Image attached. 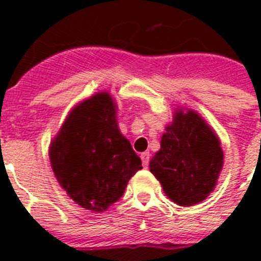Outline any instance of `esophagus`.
Segmentation results:
<instances>
[{"instance_id":"34e87169","label":"esophagus","mask_w":261,"mask_h":261,"mask_svg":"<svg viewBox=\"0 0 261 261\" xmlns=\"http://www.w3.org/2000/svg\"><path fill=\"white\" fill-rule=\"evenodd\" d=\"M141 160H142V165L143 168H147L149 165V161H150V154H149V151H145L141 154Z\"/></svg>"}]
</instances>
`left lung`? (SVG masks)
<instances>
[{
	"mask_svg": "<svg viewBox=\"0 0 261 261\" xmlns=\"http://www.w3.org/2000/svg\"><path fill=\"white\" fill-rule=\"evenodd\" d=\"M223 167L218 135L194 110L176 108L149 168L178 206H194L214 191Z\"/></svg>",
	"mask_w": 261,
	"mask_h": 261,
	"instance_id": "left-lung-1",
	"label": "left lung"
}]
</instances>
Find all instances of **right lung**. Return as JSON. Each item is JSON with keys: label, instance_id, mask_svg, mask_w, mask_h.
Returning a JSON list of instances; mask_svg holds the SVG:
<instances>
[{"label": "right lung", "instance_id": "right-lung-1", "mask_svg": "<svg viewBox=\"0 0 261 261\" xmlns=\"http://www.w3.org/2000/svg\"><path fill=\"white\" fill-rule=\"evenodd\" d=\"M108 92L79 102L51 141L48 155L59 186L79 206L102 213L118 202L142 163L120 133Z\"/></svg>", "mask_w": 261, "mask_h": 261}]
</instances>
